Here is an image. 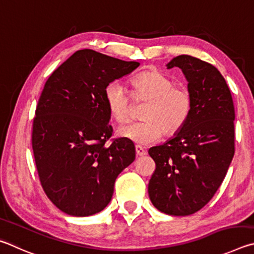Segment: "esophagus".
Returning a JSON list of instances; mask_svg holds the SVG:
<instances>
[{
  "label": "esophagus",
  "instance_id": "esophagus-1",
  "mask_svg": "<svg viewBox=\"0 0 254 254\" xmlns=\"http://www.w3.org/2000/svg\"><path fill=\"white\" fill-rule=\"evenodd\" d=\"M135 150H136V155H137V156H144V155H146L145 149H144L143 147H140V146H136Z\"/></svg>",
  "mask_w": 254,
  "mask_h": 254
}]
</instances>
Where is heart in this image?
Instances as JSON below:
<instances>
[{
    "instance_id": "heart-1",
    "label": "heart",
    "mask_w": 254,
    "mask_h": 254,
    "mask_svg": "<svg viewBox=\"0 0 254 254\" xmlns=\"http://www.w3.org/2000/svg\"><path fill=\"white\" fill-rule=\"evenodd\" d=\"M131 96L136 102H147L141 114L143 122L120 126L117 134L137 145H150L163 134L174 135L188 122L193 107L192 95L188 88L175 82L157 70H148L130 80ZM105 101L116 122L130 118L132 101L122 84L111 82L105 89Z\"/></svg>"
}]
</instances>
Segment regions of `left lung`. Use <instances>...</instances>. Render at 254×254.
Instances as JSON below:
<instances>
[{
    "mask_svg": "<svg viewBox=\"0 0 254 254\" xmlns=\"http://www.w3.org/2000/svg\"><path fill=\"white\" fill-rule=\"evenodd\" d=\"M166 66L183 71L193 107L174 137L149 148L156 170L148 194L158 211L185 216L205 206L224 180L234 156L235 111L225 79L214 65L183 55Z\"/></svg>",
    "mask_w": 254,
    "mask_h": 254,
    "instance_id": "obj_1",
    "label": "left lung"
}]
</instances>
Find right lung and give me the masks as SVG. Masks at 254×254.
Returning <instances> with one entry per match:
<instances>
[{"mask_svg":"<svg viewBox=\"0 0 254 254\" xmlns=\"http://www.w3.org/2000/svg\"><path fill=\"white\" fill-rule=\"evenodd\" d=\"M138 65L83 49L44 84L33 119L34 161L47 196L66 214L89 216L104 210L117 176L135 161L130 140L105 145L113 135L105 89Z\"/></svg>","mask_w":254,"mask_h":254,"instance_id":"right-lung-1","label":"right lung"}]
</instances>
